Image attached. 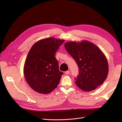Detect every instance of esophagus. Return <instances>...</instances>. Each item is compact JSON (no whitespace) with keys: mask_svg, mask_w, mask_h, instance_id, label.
<instances>
[{"mask_svg":"<svg viewBox=\"0 0 122 122\" xmlns=\"http://www.w3.org/2000/svg\"><path fill=\"white\" fill-rule=\"evenodd\" d=\"M70 73V71H66V72H65V74H67V75H68V74H69Z\"/></svg>","mask_w":122,"mask_h":122,"instance_id":"esophagus-1","label":"esophagus"}]
</instances>
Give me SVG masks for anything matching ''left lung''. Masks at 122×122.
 <instances>
[{
    "mask_svg": "<svg viewBox=\"0 0 122 122\" xmlns=\"http://www.w3.org/2000/svg\"><path fill=\"white\" fill-rule=\"evenodd\" d=\"M65 48L78 64L79 74L76 84L81 90L91 92L101 85L107 77V58L98 47L87 41H68Z\"/></svg>",
    "mask_w": 122,
    "mask_h": 122,
    "instance_id": "1",
    "label": "left lung"
}]
</instances>
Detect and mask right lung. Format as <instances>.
<instances>
[{
  "label": "right lung",
  "mask_w": 122,
  "mask_h": 122,
  "mask_svg": "<svg viewBox=\"0 0 122 122\" xmlns=\"http://www.w3.org/2000/svg\"><path fill=\"white\" fill-rule=\"evenodd\" d=\"M64 42L50 37L37 41L31 47L25 60L24 74L35 92L47 94L59 84L63 73L59 71L55 53Z\"/></svg>",
  "instance_id": "right-lung-1"
}]
</instances>
